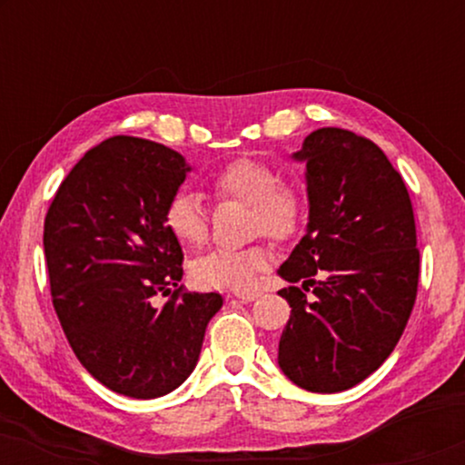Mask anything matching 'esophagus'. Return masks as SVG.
<instances>
[{
	"label": "esophagus",
	"mask_w": 465,
	"mask_h": 465,
	"mask_svg": "<svg viewBox=\"0 0 465 465\" xmlns=\"http://www.w3.org/2000/svg\"><path fill=\"white\" fill-rule=\"evenodd\" d=\"M234 296L239 298V301H243V302H252V301H256V298H260V292H234Z\"/></svg>",
	"instance_id": "34e87169"
}]
</instances>
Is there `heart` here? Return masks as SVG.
<instances>
[{
  "mask_svg": "<svg viewBox=\"0 0 465 465\" xmlns=\"http://www.w3.org/2000/svg\"><path fill=\"white\" fill-rule=\"evenodd\" d=\"M209 188L222 201L250 205V228L277 241L294 237L302 224L304 203L296 188L283 186L271 164L256 158H234L209 177ZM164 226L186 247L207 239V212L190 190H177L164 207ZM271 247L253 243L243 250H212L190 264V277L199 288L243 290L271 264Z\"/></svg>",
  "mask_w": 465,
  "mask_h": 465,
  "instance_id": "obj_1",
  "label": "heart"
}]
</instances>
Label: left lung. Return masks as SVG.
I'll use <instances>...</instances> for the list:
<instances>
[{"mask_svg": "<svg viewBox=\"0 0 465 465\" xmlns=\"http://www.w3.org/2000/svg\"><path fill=\"white\" fill-rule=\"evenodd\" d=\"M304 163L307 232L279 266L292 313L279 368L307 391L358 385L390 358L417 298L419 250L409 190L383 150L351 131L317 129L292 154Z\"/></svg>", "mask_w": 465, "mask_h": 465, "instance_id": "obj_1", "label": "left lung"}]
</instances>
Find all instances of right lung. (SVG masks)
Instances as JSON below:
<instances>
[{"label":"right lung","mask_w":465,"mask_h":465,"mask_svg":"<svg viewBox=\"0 0 465 465\" xmlns=\"http://www.w3.org/2000/svg\"><path fill=\"white\" fill-rule=\"evenodd\" d=\"M193 167L180 152L139 137L94 145L56 190L44 222L50 294L80 364L107 390L150 400L194 371L215 292L175 290L182 245L164 207Z\"/></svg>","instance_id":"right-lung-1"}]
</instances>
